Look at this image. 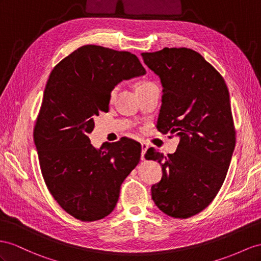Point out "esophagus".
<instances>
[{"label":"esophagus","mask_w":261,"mask_h":261,"mask_svg":"<svg viewBox=\"0 0 261 261\" xmlns=\"http://www.w3.org/2000/svg\"><path fill=\"white\" fill-rule=\"evenodd\" d=\"M141 149H142V151H141V159H142V160H144V154H145V152H146V150L149 149V145H148V143L141 142Z\"/></svg>","instance_id":"1"}]
</instances>
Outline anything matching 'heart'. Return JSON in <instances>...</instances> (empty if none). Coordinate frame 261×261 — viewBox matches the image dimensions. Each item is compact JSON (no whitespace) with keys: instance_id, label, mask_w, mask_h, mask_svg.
Here are the masks:
<instances>
[{"instance_id":"b5f03b06","label":"heart","mask_w":261,"mask_h":261,"mask_svg":"<svg viewBox=\"0 0 261 261\" xmlns=\"http://www.w3.org/2000/svg\"><path fill=\"white\" fill-rule=\"evenodd\" d=\"M150 84H152V83H149V82H141V83H139L138 84V87L137 88H140V87H143V86H146V85H150ZM115 92H116V89L112 91V96L115 95Z\"/></svg>"}]
</instances>
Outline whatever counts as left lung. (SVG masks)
<instances>
[{
	"instance_id": "obj_1",
	"label": "left lung",
	"mask_w": 261,
	"mask_h": 261,
	"mask_svg": "<svg viewBox=\"0 0 261 261\" xmlns=\"http://www.w3.org/2000/svg\"><path fill=\"white\" fill-rule=\"evenodd\" d=\"M141 56L163 86L156 128L179 137L173 154L153 148L145 153L162 165L152 199L166 215L189 218L212 203L229 168L236 143L229 92L222 75L191 48L165 47Z\"/></svg>"
}]
</instances>
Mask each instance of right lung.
<instances>
[{"label": "right lung", "mask_w": 261, "mask_h": 261, "mask_svg": "<svg viewBox=\"0 0 261 261\" xmlns=\"http://www.w3.org/2000/svg\"><path fill=\"white\" fill-rule=\"evenodd\" d=\"M145 73L139 58L97 45L73 50L51 70L34 126V142L46 186L62 208L83 222L115 208L120 186L136 168L141 145L121 138L96 150L93 118L108 112L120 82Z\"/></svg>", "instance_id": "add662e5"}]
</instances>
